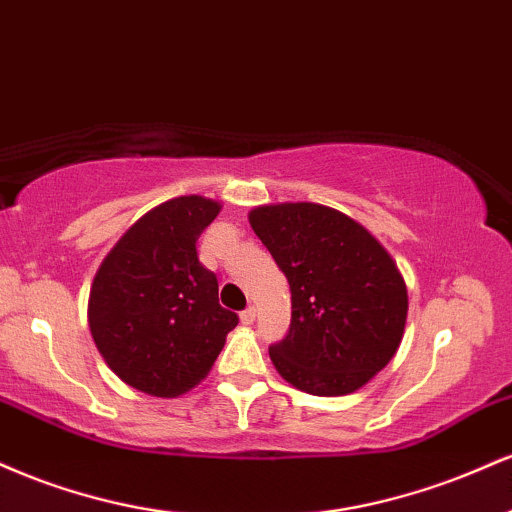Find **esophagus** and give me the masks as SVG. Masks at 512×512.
Listing matches in <instances>:
<instances>
[{"instance_id": "1", "label": "esophagus", "mask_w": 512, "mask_h": 512, "mask_svg": "<svg viewBox=\"0 0 512 512\" xmlns=\"http://www.w3.org/2000/svg\"><path fill=\"white\" fill-rule=\"evenodd\" d=\"M240 322H243V325H252V322H255V308H245L243 313H240Z\"/></svg>"}]
</instances>
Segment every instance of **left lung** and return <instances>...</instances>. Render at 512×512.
<instances>
[{"mask_svg": "<svg viewBox=\"0 0 512 512\" xmlns=\"http://www.w3.org/2000/svg\"><path fill=\"white\" fill-rule=\"evenodd\" d=\"M250 226L291 286V325L269 358L317 397L349 395L395 356L407 322L397 264L361 223L313 202L250 211Z\"/></svg>", "mask_w": 512, "mask_h": 512, "instance_id": "left-lung-1", "label": "left lung"}]
</instances>
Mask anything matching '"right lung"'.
<instances>
[{"label":"right lung","instance_id":"add662e5","mask_svg":"<svg viewBox=\"0 0 512 512\" xmlns=\"http://www.w3.org/2000/svg\"><path fill=\"white\" fill-rule=\"evenodd\" d=\"M219 211V202L199 195L163 202L117 240L93 279V342L134 390L154 397L192 390L238 325L197 255V238Z\"/></svg>","mask_w":512,"mask_h":512}]
</instances>
